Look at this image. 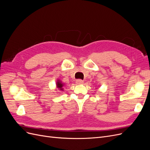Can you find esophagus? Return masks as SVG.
I'll return each instance as SVG.
<instances>
[{
    "instance_id": "obj_1",
    "label": "esophagus",
    "mask_w": 150,
    "mask_h": 150,
    "mask_svg": "<svg viewBox=\"0 0 150 150\" xmlns=\"http://www.w3.org/2000/svg\"><path fill=\"white\" fill-rule=\"evenodd\" d=\"M76 83L77 84H82L84 83V81L83 80H81V79H78V80L76 81Z\"/></svg>"
}]
</instances>
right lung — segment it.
<instances>
[{"label": "right lung", "instance_id": "1", "mask_svg": "<svg viewBox=\"0 0 150 150\" xmlns=\"http://www.w3.org/2000/svg\"><path fill=\"white\" fill-rule=\"evenodd\" d=\"M56 90L57 89H59L61 91H64V88H63V87L64 86V84L62 83V81L59 79H57V81H56Z\"/></svg>", "mask_w": 150, "mask_h": 150}]
</instances>
